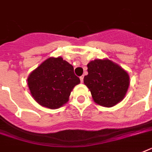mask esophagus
I'll list each match as a JSON object with an SVG mask.
<instances>
[{"instance_id": "esophagus-1", "label": "esophagus", "mask_w": 152, "mask_h": 152, "mask_svg": "<svg viewBox=\"0 0 152 152\" xmlns=\"http://www.w3.org/2000/svg\"><path fill=\"white\" fill-rule=\"evenodd\" d=\"M80 81H81V83H83V76H80Z\"/></svg>"}]
</instances>
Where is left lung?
<instances>
[{"label": "left lung", "instance_id": "obj_1", "mask_svg": "<svg viewBox=\"0 0 152 152\" xmlns=\"http://www.w3.org/2000/svg\"><path fill=\"white\" fill-rule=\"evenodd\" d=\"M88 72L83 83L96 103L111 107L124 99L129 86V76L122 68L108 59H98L88 63Z\"/></svg>", "mask_w": 152, "mask_h": 152}]
</instances>
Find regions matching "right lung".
I'll return each mask as SVG.
<instances>
[{"label": "right lung", "instance_id": "obj_1", "mask_svg": "<svg viewBox=\"0 0 152 152\" xmlns=\"http://www.w3.org/2000/svg\"><path fill=\"white\" fill-rule=\"evenodd\" d=\"M80 82L73 66L61 57H50L30 74L27 84L34 100L50 109L62 106Z\"/></svg>", "mask_w": 152, "mask_h": 152}]
</instances>
